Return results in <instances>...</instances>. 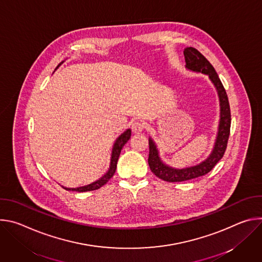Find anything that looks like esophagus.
<instances>
[{"instance_id": "34e87169", "label": "esophagus", "mask_w": 262, "mask_h": 262, "mask_svg": "<svg viewBox=\"0 0 262 262\" xmlns=\"http://www.w3.org/2000/svg\"><path fill=\"white\" fill-rule=\"evenodd\" d=\"M144 127H145V125H144V123L141 122V121H136V122H134L133 125H132V129H133V132L136 133V134H140V133L144 129Z\"/></svg>"}]
</instances>
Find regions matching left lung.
Segmentation results:
<instances>
[{
    "instance_id": "obj_1",
    "label": "left lung",
    "mask_w": 262,
    "mask_h": 262,
    "mask_svg": "<svg viewBox=\"0 0 262 262\" xmlns=\"http://www.w3.org/2000/svg\"><path fill=\"white\" fill-rule=\"evenodd\" d=\"M183 55L185 59V68L193 72L206 74L212 85L214 86L220 101V120L212 150L204 161L194 166L174 168L167 165L160 157L158 145L151 137H149V167H150L151 171L157 177L169 182L190 180L203 176L211 171V169L223 158L224 154H225L230 134L231 115L229 101L227 93L219 79L217 73L215 72L212 65L208 62V60L196 49L185 48L183 51Z\"/></svg>"
}]
</instances>
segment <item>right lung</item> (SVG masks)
I'll return each mask as SVG.
<instances>
[{"mask_svg":"<svg viewBox=\"0 0 262 262\" xmlns=\"http://www.w3.org/2000/svg\"><path fill=\"white\" fill-rule=\"evenodd\" d=\"M64 61H62L58 66L57 68L63 63ZM56 68V69H57ZM130 135H132V130L130 128H127L126 130H124L114 142L113 144V148H112V154H111V162H110V167H108V170L106 171V173L101 176L99 179L93 181L92 183H89L87 185H83V186H79V188H66V186H63V188L67 191H76V192H89V191H95V190H98L99 188H101V186L103 184H105L112 177H113V175L115 174L116 172V168H117V162H118V159H119V156H120V152H121V149L122 147L124 146V144L129 140L130 138Z\"/></svg>","mask_w":262,"mask_h":262,"instance_id":"right-lung-1","label":"right lung"}]
</instances>
